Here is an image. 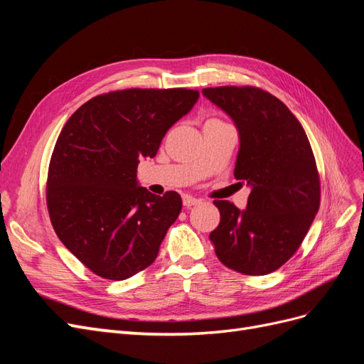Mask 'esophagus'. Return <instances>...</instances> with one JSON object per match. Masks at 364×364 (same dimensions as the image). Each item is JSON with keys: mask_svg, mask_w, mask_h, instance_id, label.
<instances>
[{"mask_svg": "<svg viewBox=\"0 0 364 364\" xmlns=\"http://www.w3.org/2000/svg\"><path fill=\"white\" fill-rule=\"evenodd\" d=\"M182 200H183V206H186V208H191V206L199 205V203L202 202L200 199H196V197L188 196V194H185V196L182 197Z\"/></svg>", "mask_w": 364, "mask_h": 364, "instance_id": "esophagus-1", "label": "esophagus"}]
</instances>
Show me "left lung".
Wrapping results in <instances>:
<instances>
[{
    "mask_svg": "<svg viewBox=\"0 0 364 364\" xmlns=\"http://www.w3.org/2000/svg\"><path fill=\"white\" fill-rule=\"evenodd\" d=\"M206 98L235 121V179L252 191L245 211L214 200L220 223L209 234L215 255L243 274H267L287 262L321 205V178L310 141L290 109L257 86L205 87Z\"/></svg>",
    "mask_w": 364,
    "mask_h": 364,
    "instance_id": "8db88e82",
    "label": "left lung"
}]
</instances>
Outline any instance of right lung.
I'll use <instances>...</instances> for the list:
<instances>
[{"label": "right lung", "instance_id": "1", "mask_svg": "<svg viewBox=\"0 0 364 364\" xmlns=\"http://www.w3.org/2000/svg\"><path fill=\"white\" fill-rule=\"evenodd\" d=\"M197 98L186 87L111 91L63 126L48 165L47 208L63 246L97 277L123 281L156 259L182 199L138 186L136 168Z\"/></svg>", "mask_w": 364, "mask_h": 364}]
</instances>
